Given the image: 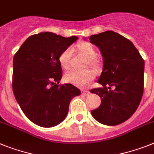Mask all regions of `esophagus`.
I'll return each mask as SVG.
<instances>
[{"label": "esophagus", "instance_id": "1", "mask_svg": "<svg viewBox=\"0 0 154 154\" xmlns=\"http://www.w3.org/2000/svg\"><path fill=\"white\" fill-rule=\"evenodd\" d=\"M81 93H82V95H86V96H87V95H89V93L90 92H89L88 90H84V89H82V90H81Z\"/></svg>", "mask_w": 154, "mask_h": 154}]
</instances>
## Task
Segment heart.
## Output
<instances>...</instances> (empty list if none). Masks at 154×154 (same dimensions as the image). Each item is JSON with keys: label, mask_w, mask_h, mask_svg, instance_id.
Here are the masks:
<instances>
[{"label": "heart", "mask_w": 154, "mask_h": 154, "mask_svg": "<svg viewBox=\"0 0 154 154\" xmlns=\"http://www.w3.org/2000/svg\"><path fill=\"white\" fill-rule=\"evenodd\" d=\"M77 49L81 55L88 59V64L90 66L97 67L99 63L95 59L96 51L91 43L87 41H82L77 45ZM72 55V49L67 48L63 50L59 56V64L64 69H69L70 67V58ZM95 77V73L91 69H85L83 71H69L65 74L66 81L78 86L85 87L92 81Z\"/></svg>", "instance_id": "heart-1"}]
</instances>
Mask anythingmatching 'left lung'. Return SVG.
Listing matches in <instances>:
<instances>
[{"label": "left lung", "instance_id": "obj_1", "mask_svg": "<svg viewBox=\"0 0 154 154\" xmlns=\"http://www.w3.org/2000/svg\"><path fill=\"white\" fill-rule=\"evenodd\" d=\"M89 40L99 48L103 59L98 80L103 88L90 91L101 98V105L91 111V115L103 125H120L132 116L141 102L144 60L131 41L113 31L90 36Z\"/></svg>", "mask_w": 154, "mask_h": 154}]
</instances>
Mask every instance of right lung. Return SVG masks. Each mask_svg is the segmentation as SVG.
<instances>
[{
  "label": "right lung",
  "instance_id": "obj_1",
  "mask_svg": "<svg viewBox=\"0 0 154 154\" xmlns=\"http://www.w3.org/2000/svg\"><path fill=\"white\" fill-rule=\"evenodd\" d=\"M78 39L50 32L29 37L13 58L12 90L19 106L35 125L51 128L66 118L71 99L81 91L63 77L60 53Z\"/></svg>",
  "mask_w": 154,
  "mask_h": 154
}]
</instances>
